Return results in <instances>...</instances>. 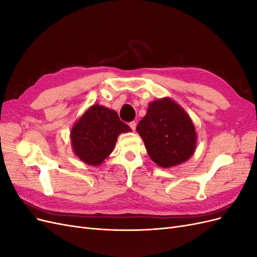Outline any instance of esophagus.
<instances>
[{
    "instance_id": "obj_1",
    "label": "esophagus",
    "mask_w": 257,
    "mask_h": 257,
    "mask_svg": "<svg viewBox=\"0 0 257 257\" xmlns=\"http://www.w3.org/2000/svg\"><path fill=\"white\" fill-rule=\"evenodd\" d=\"M128 125H130V127L132 128V131L135 132V130H136V125H137V123H136L135 121H133V122H131V123L128 124Z\"/></svg>"
}]
</instances>
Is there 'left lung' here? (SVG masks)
Here are the masks:
<instances>
[{"label":"left lung","instance_id":"1","mask_svg":"<svg viewBox=\"0 0 257 257\" xmlns=\"http://www.w3.org/2000/svg\"><path fill=\"white\" fill-rule=\"evenodd\" d=\"M136 131L150 159L163 168L182 164L196 150L195 125L183 108L170 97L151 102Z\"/></svg>","mask_w":257,"mask_h":257}]
</instances>
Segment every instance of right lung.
<instances>
[{"label": "right lung", "instance_id": "1", "mask_svg": "<svg viewBox=\"0 0 257 257\" xmlns=\"http://www.w3.org/2000/svg\"><path fill=\"white\" fill-rule=\"evenodd\" d=\"M132 132L116 111L94 104L85 110L71 130L75 155L90 166H99L109 157L118 136Z\"/></svg>", "mask_w": 257, "mask_h": 257}]
</instances>
